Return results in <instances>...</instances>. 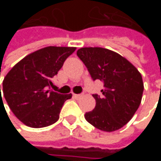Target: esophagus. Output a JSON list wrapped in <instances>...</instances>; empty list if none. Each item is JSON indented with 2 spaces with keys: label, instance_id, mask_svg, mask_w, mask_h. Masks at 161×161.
<instances>
[{
  "label": "esophagus",
  "instance_id": "34e87169",
  "mask_svg": "<svg viewBox=\"0 0 161 161\" xmlns=\"http://www.w3.org/2000/svg\"><path fill=\"white\" fill-rule=\"evenodd\" d=\"M73 96H74L75 99H78V98L82 97V95H81V94H73Z\"/></svg>",
  "mask_w": 161,
  "mask_h": 161
}]
</instances>
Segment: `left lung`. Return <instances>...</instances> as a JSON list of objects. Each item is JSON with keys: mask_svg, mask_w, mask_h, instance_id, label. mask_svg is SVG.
<instances>
[{"mask_svg": "<svg viewBox=\"0 0 161 161\" xmlns=\"http://www.w3.org/2000/svg\"><path fill=\"white\" fill-rule=\"evenodd\" d=\"M76 54L93 81L103 83L102 95H92L96 106L85 114L86 120L103 131L121 129L141 103L144 91L141 74L128 59L109 49L83 47Z\"/></svg>", "mask_w": 161, "mask_h": 161, "instance_id": "left-lung-1", "label": "left lung"}]
</instances>
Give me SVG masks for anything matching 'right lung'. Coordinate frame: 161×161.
I'll return each mask as SVG.
<instances>
[{
  "label": "right lung",
  "instance_id": "1",
  "mask_svg": "<svg viewBox=\"0 0 161 161\" xmlns=\"http://www.w3.org/2000/svg\"><path fill=\"white\" fill-rule=\"evenodd\" d=\"M75 49L64 47L39 49L22 58L6 75L3 82V96L23 124L44 128L58 121L64 102L71 99L72 94H60L48 90V87L53 85L52 78ZM0 95L3 101L1 86Z\"/></svg>",
  "mask_w": 161,
  "mask_h": 161
}]
</instances>
